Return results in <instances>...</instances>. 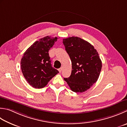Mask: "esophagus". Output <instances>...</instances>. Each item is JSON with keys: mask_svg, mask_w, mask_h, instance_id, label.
I'll return each mask as SVG.
<instances>
[{"mask_svg": "<svg viewBox=\"0 0 127 127\" xmlns=\"http://www.w3.org/2000/svg\"><path fill=\"white\" fill-rule=\"evenodd\" d=\"M62 70H63V68H59V69H58V71H59V73H61L62 72Z\"/></svg>", "mask_w": 127, "mask_h": 127, "instance_id": "1", "label": "esophagus"}]
</instances>
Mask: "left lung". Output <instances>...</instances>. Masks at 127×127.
Instances as JSON below:
<instances>
[{
  "mask_svg": "<svg viewBox=\"0 0 127 127\" xmlns=\"http://www.w3.org/2000/svg\"><path fill=\"white\" fill-rule=\"evenodd\" d=\"M65 50L71 61L70 76L64 78L75 93L88 90L98 80L102 62L94 47L83 39L71 37L63 39Z\"/></svg>",
  "mask_w": 127,
  "mask_h": 127,
  "instance_id": "obj_1",
  "label": "left lung"
}]
</instances>
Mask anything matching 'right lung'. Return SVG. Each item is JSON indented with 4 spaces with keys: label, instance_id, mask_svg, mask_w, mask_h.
I'll list each match as a JSON object with an SVG mask.
<instances>
[{
    "label": "right lung",
    "instance_id": "1",
    "mask_svg": "<svg viewBox=\"0 0 127 127\" xmlns=\"http://www.w3.org/2000/svg\"><path fill=\"white\" fill-rule=\"evenodd\" d=\"M57 41V37H44L27 49L21 60L22 73L33 88L41 89L59 73L51 64L49 50Z\"/></svg>",
    "mask_w": 127,
    "mask_h": 127
}]
</instances>
